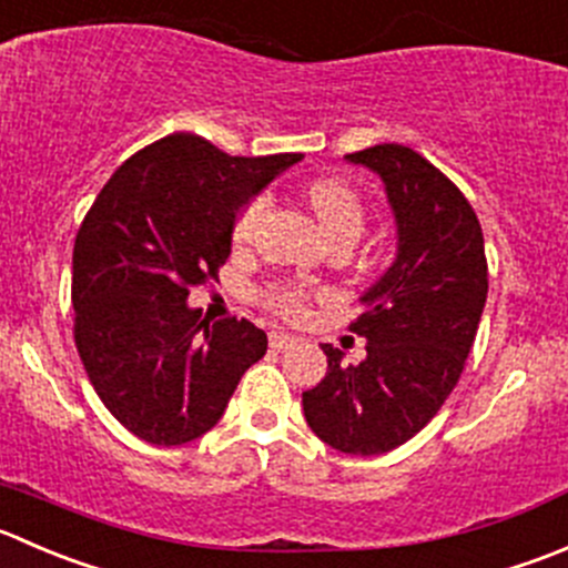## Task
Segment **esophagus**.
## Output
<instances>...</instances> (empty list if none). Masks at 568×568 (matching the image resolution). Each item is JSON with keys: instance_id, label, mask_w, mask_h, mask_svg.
I'll return each mask as SVG.
<instances>
[{"instance_id": "34e87169", "label": "esophagus", "mask_w": 568, "mask_h": 568, "mask_svg": "<svg viewBox=\"0 0 568 568\" xmlns=\"http://www.w3.org/2000/svg\"><path fill=\"white\" fill-rule=\"evenodd\" d=\"M296 335H288V333H283V329H272V333H268V346H272V349H277V352H283V349H291V346L296 344Z\"/></svg>"}]
</instances>
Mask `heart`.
Wrapping results in <instances>:
<instances>
[{
	"label": "heart",
	"mask_w": 568,
	"mask_h": 568,
	"mask_svg": "<svg viewBox=\"0 0 568 568\" xmlns=\"http://www.w3.org/2000/svg\"><path fill=\"white\" fill-rule=\"evenodd\" d=\"M305 200L311 205L313 216L322 224L324 235L329 241L338 239V235H357L363 233V222H366V211H363V200L355 189H352L346 180L341 178H316L305 185ZM268 211V196L255 194L252 200H246V205L235 213L233 230H230V239L233 246H246L255 239L257 227L266 219ZM263 305L268 311H274L283 318H302L311 305V294L300 285L291 283H277L263 288L261 294Z\"/></svg>",
	"instance_id": "1"
}]
</instances>
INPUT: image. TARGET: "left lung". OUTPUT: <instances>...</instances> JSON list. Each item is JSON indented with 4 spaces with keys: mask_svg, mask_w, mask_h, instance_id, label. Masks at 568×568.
I'll return each instance as SVG.
<instances>
[{
    "mask_svg": "<svg viewBox=\"0 0 568 568\" xmlns=\"http://www.w3.org/2000/svg\"><path fill=\"white\" fill-rule=\"evenodd\" d=\"M385 183L396 216V261L366 291L349 324L366 357L322 344L327 374L302 394L307 427L346 455H383L430 422L464 374L488 294L483 227L464 191L402 144L352 152Z\"/></svg>",
    "mask_w": 568,
    "mask_h": 568,
    "instance_id": "obj_1",
    "label": "left lung"
}]
</instances>
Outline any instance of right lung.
<instances>
[{"label":"right lung","instance_id":"add662e5","mask_svg":"<svg viewBox=\"0 0 568 568\" xmlns=\"http://www.w3.org/2000/svg\"><path fill=\"white\" fill-rule=\"evenodd\" d=\"M300 152L235 158L172 132L126 158L74 241V344L99 399L132 436L178 447L222 418L235 385L266 355L246 318L205 322L189 288L219 280L246 200Z\"/></svg>","mask_w":568,"mask_h":568}]
</instances>
